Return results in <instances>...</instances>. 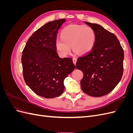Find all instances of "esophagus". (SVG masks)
I'll return each mask as SVG.
<instances>
[{"mask_svg": "<svg viewBox=\"0 0 133 133\" xmlns=\"http://www.w3.org/2000/svg\"><path fill=\"white\" fill-rule=\"evenodd\" d=\"M73 63H74V64H76V61H77V59H76V58H74L73 59Z\"/></svg>", "mask_w": 133, "mask_h": 133, "instance_id": "34e87169", "label": "esophagus"}]
</instances>
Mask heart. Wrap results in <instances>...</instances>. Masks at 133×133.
Returning a JSON list of instances; mask_svg holds the SVG:
<instances>
[{
  "mask_svg": "<svg viewBox=\"0 0 133 133\" xmlns=\"http://www.w3.org/2000/svg\"><path fill=\"white\" fill-rule=\"evenodd\" d=\"M62 37H57L55 46L60 56L65 57L71 48L80 55L89 53L93 49L96 41L95 31L89 26L71 24L64 28Z\"/></svg>",
  "mask_w": 133,
  "mask_h": 133,
  "instance_id": "b5f03b06",
  "label": "heart"
}]
</instances>
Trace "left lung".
<instances>
[{"label":"left lung","mask_w":133,"mask_h":133,"mask_svg":"<svg viewBox=\"0 0 133 133\" xmlns=\"http://www.w3.org/2000/svg\"><path fill=\"white\" fill-rule=\"evenodd\" d=\"M85 23L95 31L96 41L91 51L78 58L76 68L83 73L80 81L82 90L100 97L109 93L121 80L124 50L114 34L97 24Z\"/></svg>","instance_id":"left-lung-1"}]
</instances>
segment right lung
Masks as SVG:
<instances>
[{"label": "right lung", "mask_w": 133, "mask_h": 133, "mask_svg": "<svg viewBox=\"0 0 133 133\" xmlns=\"http://www.w3.org/2000/svg\"><path fill=\"white\" fill-rule=\"evenodd\" d=\"M66 19L48 22L32 34L23 51L22 63L26 84L35 94L45 98L61 95L64 80L75 68L70 58H61L55 41Z\"/></svg>", "instance_id": "1"}]
</instances>
